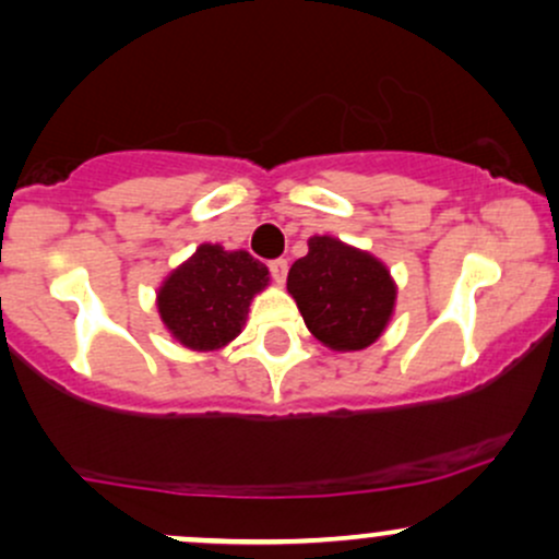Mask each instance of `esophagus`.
Masks as SVG:
<instances>
[{
	"label": "esophagus",
	"instance_id": "obj_1",
	"mask_svg": "<svg viewBox=\"0 0 559 559\" xmlns=\"http://www.w3.org/2000/svg\"><path fill=\"white\" fill-rule=\"evenodd\" d=\"M271 275L275 284H284L286 275H288V262L286 260H273L271 262Z\"/></svg>",
	"mask_w": 559,
	"mask_h": 559
}]
</instances>
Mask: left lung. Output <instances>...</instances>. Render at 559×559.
Wrapping results in <instances>:
<instances>
[{"label":"left lung","mask_w":559,"mask_h":559,"mask_svg":"<svg viewBox=\"0 0 559 559\" xmlns=\"http://www.w3.org/2000/svg\"><path fill=\"white\" fill-rule=\"evenodd\" d=\"M307 247L286 281L307 329L329 349H365L394 316L396 286L386 265L333 236H312Z\"/></svg>","instance_id":"1"}]
</instances>
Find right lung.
<instances>
[{
  "label": "right lung",
  "mask_w": 559,
  "mask_h": 559,
  "mask_svg": "<svg viewBox=\"0 0 559 559\" xmlns=\"http://www.w3.org/2000/svg\"><path fill=\"white\" fill-rule=\"evenodd\" d=\"M267 267L252 254L202 243L157 292V310L176 342L215 352L239 336L254 294L267 286Z\"/></svg>",
  "instance_id": "add662e5"
}]
</instances>
